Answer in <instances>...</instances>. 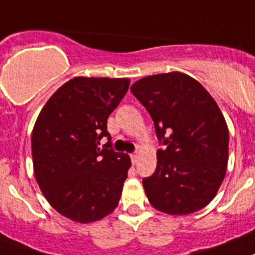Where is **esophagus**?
Returning a JSON list of instances; mask_svg holds the SVG:
<instances>
[{
	"label": "esophagus",
	"mask_w": 255,
	"mask_h": 255,
	"mask_svg": "<svg viewBox=\"0 0 255 255\" xmlns=\"http://www.w3.org/2000/svg\"><path fill=\"white\" fill-rule=\"evenodd\" d=\"M130 159H131V163L134 164L136 161V159H138V152H132L130 153Z\"/></svg>",
	"instance_id": "obj_1"
}]
</instances>
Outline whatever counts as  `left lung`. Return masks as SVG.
Here are the masks:
<instances>
[{
	"instance_id": "left-lung-1",
	"label": "left lung",
	"mask_w": 255,
	"mask_h": 255,
	"mask_svg": "<svg viewBox=\"0 0 255 255\" xmlns=\"http://www.w3.org/2000/svg\"><path fill=\"white\" fill-rule=\"evenodd\" d=\"M152 117L156 169L143 178L151 205L169 215L199 211L214 199L228 164L224 116L203 86L184 73L144 77L130 87Z\"/></svg>"
}]
</instances>
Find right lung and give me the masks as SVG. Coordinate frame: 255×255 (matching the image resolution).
Segmentation results:
<instances>
[{"label": "right lung", "instance_id": "1", "mask_svg": "<svg viewBox=\"0 0 255 255\" xmlns=\"http://www.w3.org/2000/svg\"><path fill=\"white\" fill-rule=\"evenodd\" d=\"M128 78L75 77L49 98L31 136L35 178L61 215L92 223L117 207L131 161L111 148L109 115L129 90ZM103 137L109 142L100 149Z\"/></svg>", "mask_w": 255, "mask_h": 255}]
</instances>
